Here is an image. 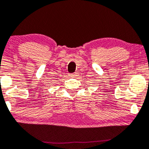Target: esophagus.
Here are the masks:
<instances>
[{
	"label": "esophagus",
	"mask_w": 149,
	"mask_h": 149,
	"mask_svg": "<svg viewBox=\"0 0 149 149\" xmlns=\"http://www.w3.org/2000/svg\"><path fill=\"white\" fill-rule=\"evenodd\" d=\"M70 76H71V77H75L77 76V74H76V73H75V74H74L70 75Z\"/></svg>",
	"instance_id": "obj_1"
}]
</instances>
